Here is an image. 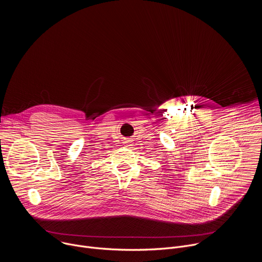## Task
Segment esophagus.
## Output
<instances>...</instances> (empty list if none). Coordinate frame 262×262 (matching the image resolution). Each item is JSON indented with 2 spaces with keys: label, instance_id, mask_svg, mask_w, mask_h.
I'll return each mask as SVG.
<instances>
[{
  "label": "esophagus",
  "instance_id": "esophagus-1",
  "mask_svg": "<svg viewBox=\"0 0 262 262\" xmlns=\"http://www.w3.org/2000/svg\"><path fill=\"white\" fill-rule=\"evenodd\" d=\"M127 144H128V143H127ZM127 146H129V145H127Z\"/></svg>",
  "mask_w": 262,
  "mask_h": 262
}]
</instances>
